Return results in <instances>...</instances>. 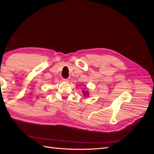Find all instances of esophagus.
I'll return each mask as SVG.
<instances>
[{"instance_id":"34e87169","label":"esophagus","mask_w":154,"mask_h":154,"mask_svg":"<svg viewBox=\"0 0 154 154\" xmlns=\"http://www.w3.org/2000/svg\"><path fill=\"white\" fill-rule=\"evenodd\" d=\"M63 80L65 82H68L69 80V79H63Z\"/></svg>"}]
</instances>
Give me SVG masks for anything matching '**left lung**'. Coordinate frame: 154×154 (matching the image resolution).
<instances>
[{
  "label": "left lung",
  "instance_id": "obj_1",
  "mask_svg": "<svg viewBox=\"0 0 154 154\" xmlns=\"http://www.w3.org/2000/svg\"><path fill=\"white\" fill-rule=\"evenodd\" d=\"M82 93H83V96H84L85 97H88V91H83V90H82Z\"/></svg>",
  "mask_w": 154,
  "mask_h": 154
}]
</instances>
